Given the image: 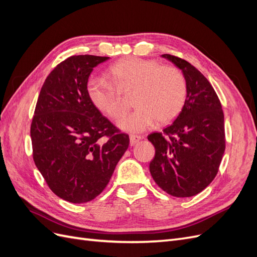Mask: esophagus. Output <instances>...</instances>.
I'll list each match as a JSON object with an SVG mask.
<instances>
[{
    "label": "esophagus",
    "mask_w": 257,
    "mask_h": 257,
    "mask_svg": "<svg viewBox=\"0 0 257 257\" xmlns=\"http://www.w3.org/2000/svg\"><path fill=\"white\" fill-rule=\"evenodd\" d=\"M142 137L141 136H137V135H131L130 136V144L131 146H134L136 145L137 143H139V141H141Z\"/></svg>",
    "instance_id": "34e87169"
}]
</instances>
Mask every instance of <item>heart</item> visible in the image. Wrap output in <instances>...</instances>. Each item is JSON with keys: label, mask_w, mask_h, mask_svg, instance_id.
Listing matches in <instances>:
<instances>
[{"label": "heart", "mask_w": 257, "mask_h": 257, "mask_svg": "<svg viewBox=\"0 0 257 257\" xmlns=\"http://www.w3.org/2000/svg\"><path fill=\"white\" fill-rule=\"evenodd\" d=\"M108 78L120 90L134 88L136 109L119 122V127L128 133H142L151 128L157 120L162 124L173 122L184 107L186 81L175 66H159L153 60L128 57L109 67ZM112 84L93 78L87 84V93L100 112L119 119L125 113V106Z\"/></svg>", "instance_id": "obj_1"}]
</instances>
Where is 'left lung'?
<instances>
[{
	"mask_svg": "<svg viewBox=\"0 0 257 257\" xmlns=\"http://www.w3.org/2000/svg\"><path fill=\"white\" fill-rule=\"evenodd\" d=\"M162 57L181 69L188 93L172 125L148 136L155 148L150 173L169 195L191 197L205 190L219 170L225 151L224 113L212 85L196 67L172 54Z\"/></svg>",
	"mask_w": 257,
	"mask_h": 257,
	"instance_id": "left-lung-1",
	"label": "left lung"
}]
</instances>
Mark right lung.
Wrapping results in <instances>:
<instances>
[{"label":"right lung","instance_id":"obj_1","mask_svg":"<svg viewBox=\"0 0 257 257\" xmlns=\"http://www.w3.org/2000/svg\"><path fill=\"white\" fill-rule=\"evenodd\" d=\"M108 57L72 56L46 78L31 124L33 160L50 190L74 204L104 191L127 150L121 133L91 103L87 93L93 68Z\"/></svg>","mask_w":257,"mask_h":257}]
</instances>
